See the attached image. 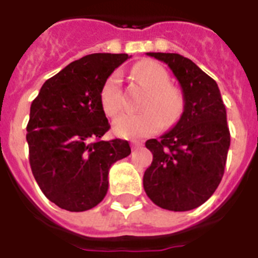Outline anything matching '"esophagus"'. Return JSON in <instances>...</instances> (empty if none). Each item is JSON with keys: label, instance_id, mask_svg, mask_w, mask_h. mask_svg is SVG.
Here are the masks:
<instances>
[{"label": "esophagus", "instance_id": "esophagus-1", "mask_svg": "<svg viewBox=\"0 0 258 258\" xmlns=\"http://www.w3.org/2000/svg\"><path fill=\"white\" fill-rule=\"evenodd\" d=\"M142 145H143V143H142L141 141H133L131 142V149L137 150V149H139Z\"/></svg>", "mask_w": 258, "mask_h": 258}]
</instances>
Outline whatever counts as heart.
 Instances as JSON below:
<instances>
[{"mask_svg": "<svg viewBox=\"0 0 258 258\" xmlns=\"http://www.w3.org/2000/svg\"><path fill=\"white\" fill-rule=\"evenodd\" d=\"M134 74L150 92L142 103L141 113H123L112 123L115 135L124 139H139L157 133L162 125L170 127L179 120L184 109L183 95L170 86L169 72L153 60L138 62ZM100 104L105 115L116 116L124 105L120 75L113 72L100 89Z\"/></svg>", "mask_w": 258, "mask_h": 258, "instance_id": "b5f03b06", "label": "heart"}]
</instances>
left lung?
<instances>
[{"instance_id":"1","label":"left lung","mask_w":258,"mask_h":258,"mask_svg":"<svg viewBox=\"0 0 258 258\" xmlns=\"http://www.w3.org/2000/svg\"><path fill=\"white\" fill-rule=\"evenodd\" d=\"M147 54L170 67L182 88L184 109L169 133L146 142L153 162L143 187L159 208L187 212L206 202L222 179L230 146L226 109L217 83L190 58Z\"/></svg>"}]
</instances>
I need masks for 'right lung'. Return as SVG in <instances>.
<instances>
[{
  "label": "right lung",
  "mask_w": 258,
  "mask_h": 258,
  "mask_svg": "<svg viewBox=\"0 0 258 258\" xmlns=\"http://www.w3.org/2000/svg\"><path fill=\"white\" fill-rule=\"evenodd\" d=\"M128 54L93 53L48 79L30 105L26 142L36 182L50 202L86 212L108 190L109 167L128 157L127 141H101L109 123L100 104L105 79Z\"/></svg>",
  "instance_id": "1"
}]
</instances>
